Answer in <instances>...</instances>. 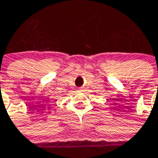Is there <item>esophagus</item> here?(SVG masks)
I'll return each mask as SVG.
<instances>
[{
    "label": "esophagus",
    "mask_w": 158,
    "mask_h": 158,
    "mask_svg": "<svg viewBox=\"0 0 158 158\" xmlns=\"http://www.w3.org/2000/svg\"><path fill=\"white\" fill-rule=\"evenodd\" d=\"M82 88H79V89H78V91H82Z\"/></svg>",
    "instance_id": "esophagus-1"
}]
</instances>
